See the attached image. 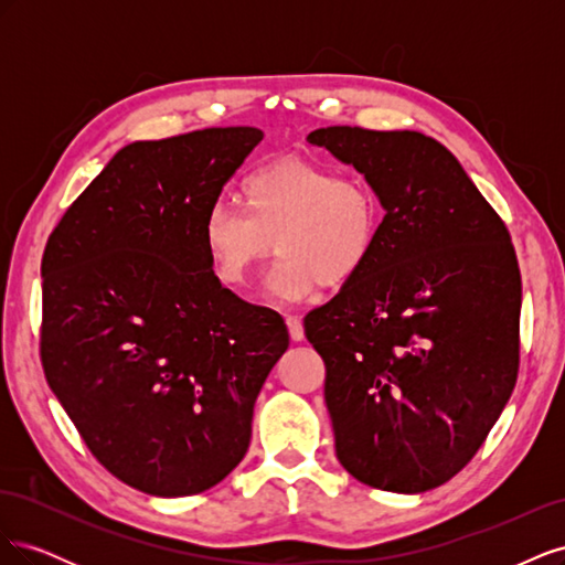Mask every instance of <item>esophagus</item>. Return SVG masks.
<instances>
[{
  "mask_svg": "<svg viewBox=\"0 0 565 565\" xmlns=\"http://www.w3.org/2000/svg\"><path fill=\"white\" fill-rule=\"evenodd\" d=\"M285 322H287L289 337H292L295 341H301V339H303V324H301V320H299L297 316H287Z\"/></svg>",
  "mask_w": 565,
  "mask_h": 565,
  "instance_id": "obj_1",
  "label": "esophagus"
}]
</instances>
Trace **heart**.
<instances>
[{"instance_id": "b5f03b06", "label": "heart", "mask_w": 565, "mask_h": 565, "mask_svg": "<svg viewBox=\"0 0 565 565\" xmlns=\"http://www.w3.org/2000/svg\"><path fill=\"white\" fill-rule=\"evenodd\" d=\"M241 202L243 210L212 204L200 231L214 278L235 292L249 287L270 247L280 256L268 278L276 297L339 289L361 276L382 237V200L365 179L301 158L254 169Z\"/></svg>"}]
</instances>
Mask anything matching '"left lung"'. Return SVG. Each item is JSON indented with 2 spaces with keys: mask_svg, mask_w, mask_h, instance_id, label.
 <instances>
[{
  "mask_svg": "<svg viewBox=\"0 0 565 565\" xmlns=\"http://www.w3.org/2000/svg\"><path fill=\"white\" fill-rule=\"evenodd\" d=\"M306 141L365 174L386 210L361 276L303 318L337 457L370 488H438L469 465L516 386L514 245L431 136L328 127Z\"/></svg>",
  "mask_w": 565,
  "mask_h": 565,
  "instance_id": "8db88e82",
  "label": "left lung"
}]
</instances>
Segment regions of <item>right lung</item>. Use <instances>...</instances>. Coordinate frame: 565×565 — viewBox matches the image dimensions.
<instances>
[{
  "label": "right lung",
  "mask_w": 565,
  "mask_h": 565,
  "mask_svg": "<svg viewBox=\"0 0 565 565\" xmlns=\"http://www.w3.org/2000/svg\"><path fill=\"white\" fill-rule=\"evenodd\" d=\"M262 139L210 127L129 143L46 241V382L92 455L146 494H198L241 465L289 347L280 313L221 287L200 235Z\"/></svg>",
  "instance_id": "right-lung-1"
}]
</instances>
